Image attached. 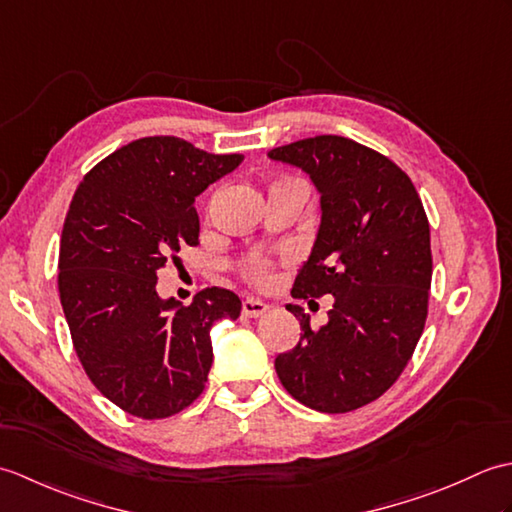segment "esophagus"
<instances>
[{
  "mask_svg": "<svg viewBox=\"0 0 512 512\" xmlns=\"http://www.w3.org/2000/svg\"><path fill=\"white\" fill-rule=\"evenodd\" d=\"M266 310H268L266 303H262L259 299H253V297L244 299V303H242V314H244V317H248V319L262 317Z\"/></svg>",
  "mask_w": 512,
  "mask_h": 512,
  "instance_id": "34e87169",
  "label": "esophagus"
}]
</instances>
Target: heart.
Segmentation results:
<instances>
[{
    "instance_id": "b5f03b06",
    "label": "heart",
    "mask_w": 512,
    "mask_h": 512,
    "mask_svg": "<svg viewBox=\"0 0 512 512\" xmlns=\"http://www.w3.org/2000/svg\"><path fill=\"white\" fill-rule=\"evenodd\" d=\"M268 270H270V264H268V259L262 255H253L244 262V277L255 281V284H262V281H266Z\"/></svg>"
}]
</instances>
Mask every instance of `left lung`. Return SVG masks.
Returning <instances> with one entry per match:
<instances>
[{
	"label": "left lung",
	"mask_w": 512,
	"mask_h": 512,
	"mask_svg": "<svg viewBox=\"0 0 512 512\" xmlns=\"http://www.w3.org/2000/svg\"><path fill=\"white\" fill-rule=\"evenodd\" d=\"M268 158L306 171L321 193V226L292 297H334L321 330L288 303L303 334L275 358L277 376L301 405L354 411L396 383L424 330L433 273L427 213L396 162L350 138H303Z\"/></svg>",
	"instance_id": "1"
}]
</instances>
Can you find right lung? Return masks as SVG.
Returning a JSON list of instances; mask_svg holds the SVG:
<instances>
[{
  "label": "right lung",
  "instance_id": "obj_1",
  "mask_svg": "<svg viewBox=\"0 0 512 512\" xmlns=\"http://www.w3.org/2000/svg\"><path fill=\"white\" fill-rule=\"evenodd\" d=\"M242 160L176 136L138 138L85 173L70 202L59 253L65 321L94 387L136 418H169L202 394L213 323L242 310L217 286L191 306L156 292L158 270L198 246L195 198Z\"/></svg>",
  "mask_w": 512,
  "mask_h": 512
}]
</instances>
